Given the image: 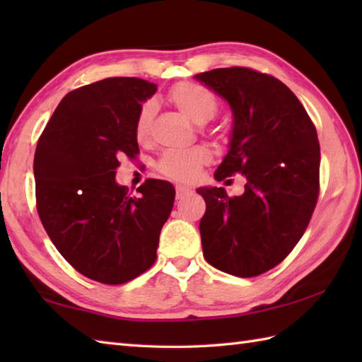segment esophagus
Segmentation results:
<instances>
[{
  "label": "esophagus",
  "mask_w": 362,
  "mask_h": 362,
  "mask_svg": "<svg viewBox=\"0 0 362 362\" xmlns=\"http://www.w3.org/2000/svg\"><path fill=\"white\" fill-rule=\"evenodd\" d=\"M189 193H191V189H189V188H187V187H182V185L175 187V197H177V199H183V197H187Z\"/></svg>",
  "instance_id": "esophagus-1"
}]
</instances>
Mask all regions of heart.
I'll list each match as a JSON object with an SVG mask.
<instances>
[{
    "instance_id": "obj_1",
    "label": "heart",
    "mask_w": 362,
    "mask_h": 362,
    "mask_svg": "<svg viewBox=\"0 0 362 362\" xmlns=\"http://www.w3.org/2000/svg\"><path fill=\"white\" fill-rule=\"evenodd\" d=\"M168 98L177 109H180L188 118L199 122V124L213 118L219 107L216 95L194 82L175 83L169 90ZM156 109V103L152 99L144 101L138 109L134 124V135L138 143L148 141ZM210 158L211 152L205 146H194L189 149H169L158 158L157 171L168 179L189 182L197 175L199 168L209 163Z\"/></svg>"
}]
</instances>
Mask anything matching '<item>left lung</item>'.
Returning <instances> with one entry per match:
<instances>
[{
  "instance_id": "1",
  "label": "left lung",
  "mask_w": 362,
  "mask_h": 362,
  "mask_svg": "<svg viewBox=\"0 0 362 362\" xmlns=\"http://www.w3.org/2000/svg\"><path fill=\"white\" fill-rule=\"evenodd\" d=\"M227 99L233 112L230 151L216 169L221 182L244 174L241 196L199 188L204 257L230 275L271 271L303 236L316 209L320 146L316 126L297 96L271 74L245 66L196 76Z\"/></svg>"
}]
</instances>
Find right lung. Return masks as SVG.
<instances>
[{
  "label": "right lung",
  "instance_id": "1",
  "mask_svg": "<svg viewBox=\"0 0 362 362\" xmlns=\"http://www.w3.org/2000/svg\"><path fill=\"white\" fill-rule=\"evenodd\" d=\"M157 86L138 78H107L60 101L38 138L35 204L46 233L87 279L122 284L156 263L161 227L171 214V183L144 180L130 197L115 182L119 157L140 149L134 124L141 101Z\"/></svg>",
  "mask_w": 362,
  "mask_h": 362
}]
</instances>
